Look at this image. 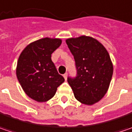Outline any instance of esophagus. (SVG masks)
<instances>
[{
    "mask_svg": "<svg viewBox=\"0 0 132 132\" xmlns=\"http://www.w3.org/2000/svg\"><path fill=\"white\" fill-rule=\"evenodd\" d=\"M67 76H68V74L67 73H65L64 75H63V77L65 78V80H66V79H67Z\"/></svg>",
    "mask_w": 132,
    "mask_h": 132,
    "instance_id": "obj_1",
    "label": "esophagus"
}]
</instances>
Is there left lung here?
Segmentation results:
<instances>
[{
	"mask_svg": "<svg viewBox=\"0 0 132 132\" xmlns=\"http://www.w3.org/2000/svg\"><path fill=\"white\" fill-rule=\"evenodd\" d=\"M74 56L76 77H68L75 97L92 105L106 95L113 75V66L106 48L95 38L80 36L66 40Z\"/></svg>",
	"mask_w": 132,
	"mask_h": 132,
	"instance_id": "obj_1",
	"label": "left lung"
}]
</instances>
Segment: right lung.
Masks as SVG:
<instances>
[{"instance_id": "right-lung-1", "label": "right lung", "mask_w": 132, "mask_h": 132, "mask_svg": "<svg viewBox=\"0 0 132 132\" xmlns=\"http://www.w3.org/2000/svg\"><path fill=\"white\" fill-rule=\"evenodd\" d=\"M61 43L57 38L40 39L28 45L18 58V80L26 95L37 102L53 97L57 87L65 80L51 58Z\"/></svg>"}]
</instances>
